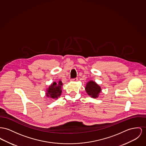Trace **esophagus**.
Segmentation results:
<instances>
[{"label":"esophagus","instance_id":"1","mask_svg":"<svg viewBox=\"0 0 146 146\" xmlns=\"http://www.w3.org/2000/svg\"><path fill=\"white\" fill-rule=\"evenodd\" d=\"M78 78H72V79H71V81H78Z\"/></svg>","mask_w":146,"mask_h":146}]
</instances>
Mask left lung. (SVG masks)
<instances>
[{
  "label": "left lung",
  "instance_id": "left-lung-1",
  "mask_svg": "<svg viewBox=\"0 0 146 146\" xmlns=\"http://www.w3.org/2000/svg\"><path fill=\"white\" fill-rule=\"evenodd\" d=\"M85 90L88 95L92 98H97L101 91V88L99 85L94 81L88 82L85 87Z\"/></svg>",
  "mask_w": 146,
  "mask_h": 146
}]
</instances>
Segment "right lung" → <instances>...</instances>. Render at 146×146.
I'll return each mask as SVG.
<instances>
[{
	"label": "right lung",
	"instance_id": "add662e5",
	"mask_svg": "<svg viewBox=\"0 0 146 146\" xmlns=\"http://www.w3.org/2000/svg\"><path fill=\"white\" fill-rule=\"evenodd\" d=\"M62 83L61 81H59L58 82H54L51 84L48 89H47L46 95L47 97L52 99H56L60 96L62 92Z\"/></svg>",
	"mask_w": 146,
	"mask_h": 146
}]
</instances>
